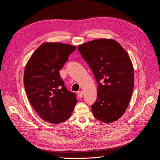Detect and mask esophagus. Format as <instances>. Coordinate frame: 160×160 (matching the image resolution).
I'll return each instance as SVG.
<instances>
[{
	"label": "esophagus",
	"mask_w": 160,
	"mask_h": 160,
	"mask_svg": "<svg viewBox=\"0 0 160 160\" xmlns=\"http://www.w3.org/2000/svg\"><path fill=\"white\" fill-rule=\"evenodd\" d=\"M78 96L80 98H82V96H83V92L82 90H80L78 92Z\"/></svg>",
	"instance_id": "34e87169"
}]
</instances>
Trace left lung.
I'll use <instances>...</instances> for the list:
<instances>
[{
  "label": "left lung",
  "instance_id": "left-lung-1",
  "mask_svg": "<svg viewBox=\"0 0 160 160\" xmlns=\"http://www.w3.org/2000/svg\"><path fill=\"white\" fill-rule=\"evenodd\" d=\"M98 84L96 102L91 106L94 117L108 123L125 112L133 88V69L126 51L117 41L98 39L78 47Z\"/></svg>",
  "mask_w": 160,
  "mask_h": 160
}]
</instances>
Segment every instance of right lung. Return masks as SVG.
<instances>
[{
    "mask_svg": "<svg viewBox=\"0 0 160 160\" xmlns=\"http://www.w3.org/2000/svg\"><path fill=\"white\" fill-rule=\"evenodd\" d=\"M77 47L62 43H44L28 60L24 73L28 99L45 122L58 124L70 118L77 102V95L68 90L59 70Z\"/></svg>",
    "mask_w": 160,
    "mask_h": 160,
    "instance_id": "right-lung-1",
    "label": "right lung"
}]
</instances>
